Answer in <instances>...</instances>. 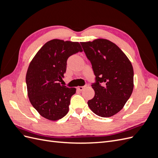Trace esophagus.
I'll use <instances>...</instances> for the list:
<instances>
[{"instance_id":"obj_1","label":"esophagus","mask_w":158,"mask_h":158,"mask_svg":"<svg viewBox=\"0 0 158 158\" xmlns=\"http://www.w3.org/2000/svg\"><path fill=\"white\" fill-rule=\"evenodd\" d=\"M86 87H87V84H86V85H84V86H78L77 88H78V89L80 90V91H82L84 88H85Z\"/></svg>"}]
</instances>
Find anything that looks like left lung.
I'll return each instance as SVG.
<instances>
[{
    "label": "left lung",
    "mask_w": 158,
    "mask_h": 158,
    "mask_svg": "<svg viewBox=\"0 0 158 158\" xmlns=\"http://www.w3.org/2000/svg\"><path fill=\"white\" fill-rule=\"evenodd\" d=\"M92 64L95 82L93 99L88 105L97 115L109 117L120 111L132 93L134 71L130 60L119 47L107 40L81 42Z\"/></svg>",
    "instance_id": "8db88e82"
}]
</instances>
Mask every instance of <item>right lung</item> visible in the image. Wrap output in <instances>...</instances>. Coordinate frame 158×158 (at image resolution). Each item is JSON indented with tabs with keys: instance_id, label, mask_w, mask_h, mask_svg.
I'll return each mask as SVG.
<instances>
[{
	"instance_id": "obj_1",
	"label": "right lung",
	"mask_w": 158,
	"mask_h": 158,
	"mask_svg": "<svg viewBox=\"0 0 158 158\" xmlns=\"http://www.w3.org/2000/svg\"><path fill=\"white\" fill-rule=\"evenodd\" d=\"M79 43L52 40L43 46L33 59L26 74L30 103L42 117L51 121L69 112L70 98L76 88L60 85L69 57L82 52Z\"/></svg>"
}]
</instances>
